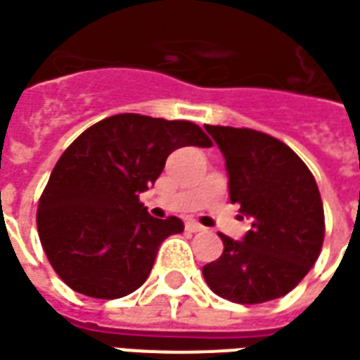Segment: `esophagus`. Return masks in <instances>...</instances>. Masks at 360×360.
<instances>
[{"mask_svg":"<svg viewBox=\"0 0 360 360\" xmlns=\"http://www.w3.org/2000/svg\"><path fill=\"white\" fill-rule=\"evenodd\" d=\"M187 231H189V232H202V231H205V226H200L199 222L189 221V222H187Z\"/></svg>","mask_w":360,"mask_h":360,"instance_id":"esophagus-1","label":"esophagus"}]
</instances>
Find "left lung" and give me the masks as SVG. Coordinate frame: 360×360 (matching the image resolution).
<instances>
[{
  "instance_id": "left-lung-1",
  "label": "left lung",
  "mask_w": 360,
  "mask_h": 360,
  "mask_svg": "<svg viewBox=\"0 0 360 360\" xmlns=\"http://www.w3.org/2000/svg\"><path fill=\"white\" fill-rule=\"evenodd\" d=\"M224 155L229 195L252 219L242 240L221 236V258L202 266L212 292L264 303L292 292L317 260L325 236L321 195L292 148L248 128L205 126Z\"/></svg>"
}]
</instances>
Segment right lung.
I'll list each match as a JSON object with an SVG mask.
<instances>
[{"label": "right lung", "mask_w": 360, "mask_h": 360, "mask_svg": "<svg viewBox=\"0 0 360 360\" xmlns=\"http://www.w3.org/2000/svg\"><path fill=\"white\" fill-rule=\"evenodd\" d=\"M211 148L193 122L118 114L78 136L39 199L37 229L49 262L75 292L118 300L148 280L161 242L183 232L177 217L153 219L139 202L171 151Z\"/></svg>", "instance_id": "obj_1"}]
</instances>
